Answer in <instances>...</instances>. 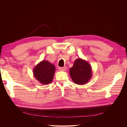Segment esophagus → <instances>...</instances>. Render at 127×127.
Returning a JSON list of instances; mask_svg holds the SVG:
<instances>
[{
  "instance_id": "34e87169",
  "label": "esophagus",
  "mask_w": 127,
  "mask_h": 127,
  "mask_svg": "<svg viewBox=\"0 0 127 127\" xmlns=\"http://www.w3.org/2000/svg\"><path fill=\"white\" fill-rule=\"evenodd\" d=\"M59 70L60 71H65L66 70V67H59Z\"/></svg>"
}]
</instances>
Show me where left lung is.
Returning a JSON list of instances; mask_svg holds the SVG:
<instances>
[{"mask_svg": "<svg viewBox=\"0 0 127 127\" xmlns=\"http://www.w3.org/2000/svg\"><path fill=\"white\" fill-rule=\"evenodd\" d=\"M69 74L75 84L84 85L86 84L92 77V71L87 61L79 58L76 59L73 66L70 68Z\"/></svg>", "mask_w": 127, "mask_h": 127, "instance_id": "obj_1", "label": "left lung"}]
</instances>
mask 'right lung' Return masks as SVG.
Masks as SVG:
<instances>
[{"label":"right lung","mask_w":127,"mask_h":127,"mask_svg":"<svg viewBox=\"0 0 127 127\" xmlns=\"http://www.w3.org/2000/svg\"><path fill=\"white\" fill-rule=\"evenodd\" d=\"M55 70V67L53 64L48 61L43 60L34 68L33 75L41 84H48L52 81Z\"/></svg>","instance_id":"add662e5"}]
</instances>
